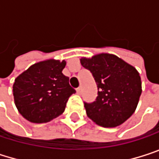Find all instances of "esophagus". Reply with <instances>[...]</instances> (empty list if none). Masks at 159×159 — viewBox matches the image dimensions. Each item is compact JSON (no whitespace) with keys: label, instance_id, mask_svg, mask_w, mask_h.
Masks as SVG:
<instances>
[{"label":"esophagus","instance_id":"obj_1","mask_svg":"<svg viewBox=\"0 0 159 159\" xmlns=\"http://www.w3.org/2000/svg\"><path fill=\"white\" fill-rule=\"evenodd\" d=\"M81 92H82V88L81 87H78V88H76V93L80 95L81 94Z\"/></svg>","mask_w":159,"mask_h":159}]
</instances>
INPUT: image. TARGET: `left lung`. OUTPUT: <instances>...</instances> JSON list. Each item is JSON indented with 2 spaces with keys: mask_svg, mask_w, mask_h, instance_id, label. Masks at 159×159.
<instances>
[{
  "mask_svg": "<svg viewBox=\"0 0 159 159\" xmlns=\"http://www.w3.org/2000/svg\"><path fill=\"white\" fill-rule=\"evenodd\" d=\"M82 66L90 71L98 86V97L84 102L88 118L98 125L111 128L123 123L134 112L142 93L137 70L119 57L101 53L82 58Z\"/></svg>",
  "mask_w": 159,
  "mask_h": 159,
  "instance_id": "left-lung-1",
  "label": "left lung"
}]
</instances>
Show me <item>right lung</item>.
<instances>
[{
	"mask_svg": "<svg viewBox=\"0 0 159 159\" xmlns=\"http://www.w3.org/2000/svg\"><path fill=\"white\" fill-rule=\"evenodd\" d=\"M66 61L47 60L30 66L15 80L13 94L19 113L34 123L60 116L75 90L61 72Z\"/></svg>",
	"mask_w": 159,
	"mask_h": 159,
	"instance_id": "add662e5",
	"label": "right lung"
}]
</instances>
